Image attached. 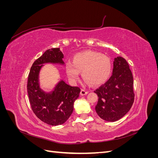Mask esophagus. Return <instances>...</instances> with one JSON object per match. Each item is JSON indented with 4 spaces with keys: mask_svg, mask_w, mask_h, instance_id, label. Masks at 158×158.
Returning a JSON list of instances; mask_svg holds the SVG:
<instances>
[{
    "mask_svg": "<svg viewBox=\"0 0 158 158\" xmlns=\"http://www.w3.org/2000/svg\"><path fill=\"white\" fill-rule=\"evenodd\" d=\"M88 94V91L85 89H81V92H80V94L81 95H85Z\"/></svg>",
    "mask_w": 158,
    "mask_h": 158,
    "instance_id": "esophagus-1",
    "label": "esophagus"
}]
</instances>
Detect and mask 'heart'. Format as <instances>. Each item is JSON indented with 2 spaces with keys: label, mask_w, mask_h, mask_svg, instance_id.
<instances>
[{
  "label": "heart",
  "mask_w": 158,
  "mask_h": 158,
  "mask_svg": "<svg viewBox=\"0 0 158 158\" xmlns=\"http://www.w3.org/2000/svg\"><path fill=\"white\" fill-rule=\"evenodd\" d=\"M66 72L72 82L76 83L80 78V72L85 82L96 86L108 80L112 70L109 57L95 51H88L74 55L73 61L66 63Z\"/></svg>",
  "instance_id": "heart-1"
}]
</instances>
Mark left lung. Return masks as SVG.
I'll return each mask as SVG.
<instances>
[{"label": "left lung", "instance_id": "obj_1", "mask_svg": "<svg viewBox=\"0 0 158 158\" xmlns=\"http://www.w3.org/2000/svg\"><path fill=\"white\" fill-rule=\"evenodd\" d=\"M133 84L132 74L127 60L121 56L114 58L112 76L94 91L99 98L95 109L100 118L114 122L125 115L135 99Z\"/></svg>", "mask_w": 158, "mask_h": 158}]
</instances>
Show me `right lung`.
<instances>
[{
    "instance_id": "1",
    "label": "right lung",
    "mask_w": 158,
    "mask_h": 158,
    "mask_svg": "<svg viewBox=\"0 0 158 158\" xmlns=\"http://www.w3.org/2000/svg\"><path fill=\"white\" fill-rule=\"evenodd\" d=\"M64 55L60 48L46 51L31 67L27 80V94L33 113L41 121L48 125H62L73 112L74 103L79 97L80 89L73 87L61 80L54 89L45 92L40 85V73L45 63L64 65Z\"/></svg>"
}]
</instances>
